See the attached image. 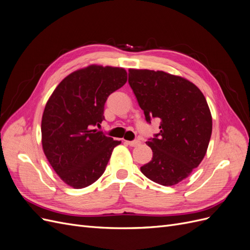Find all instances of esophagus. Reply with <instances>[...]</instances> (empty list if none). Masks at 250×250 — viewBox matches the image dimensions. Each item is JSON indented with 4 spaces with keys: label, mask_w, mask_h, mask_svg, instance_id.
Masks as SVG:
<instances>
[{
    "label": "esophagus",
    "mask_w": 250,
    "mask_h": 250,
    "mask_svg": "<svg viewBox=\"0 0 250 250\" xmlns=\"http://www.w3.org/2000/svg\"><path fill=\"white\" fill-rule=\"evenodd\" d=\"M126 144L127 145H129L131 147H135V146H139L141 142L138 141V140H134V141H126Z\"/></svg>",
    "instance_id": "esophagus-1"
}]
</instances>
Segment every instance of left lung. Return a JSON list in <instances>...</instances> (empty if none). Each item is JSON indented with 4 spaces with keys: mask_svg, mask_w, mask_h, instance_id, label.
Instances as JSON below:
<instances>
[{
    "mask_svg": "<svg viewBox=\"0 0 250 250\" xmlns=\"http://www.w3.org/2000/svg\"><path fill=\"white\" fill-rule=\"evenodd\" d=\"M129 85L146 121L161 120L160 133L146 142L152 160L141 167L156 184L174 186L197 168L211 135V115L201 90L188 80L163 71L129 70Z\"/></svg>",
    "mask_w": 250,
    "mask_h": 250,
    "instance_id": "left-lung-1",
    "label": "left lung"
}]
</instances>
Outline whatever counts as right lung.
Here are the masks:
<instances>
[{"mask_svg": "<svg viewBox=\"0 0 250 250\" xmlns=\"http://www.w3.org/2000/svg\"><path fill=\"white\" fill-rule=\"evenodd\" d=\"M126 81L122 67L93 64L66 76L51 95L42 119V149L67 186L82 188L94 184L121 144L93 127L104 120L108 96Z\"/></svg>", "mask_w": 250, "mask_h": 250, "instance_id": "right-lung-1", "label": "right lung"}]
</instances>
